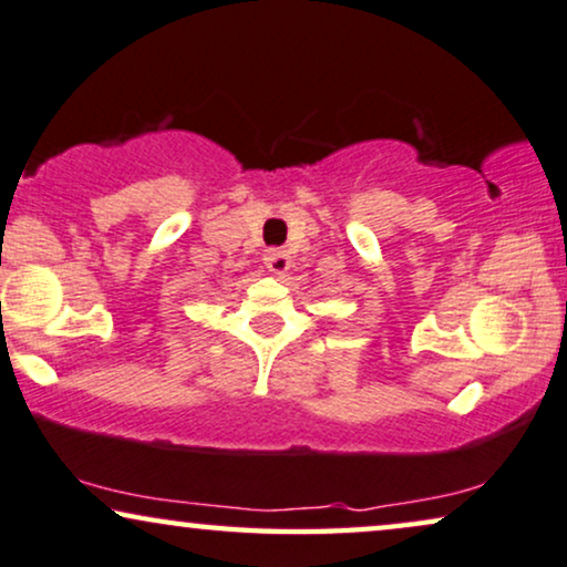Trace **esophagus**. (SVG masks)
I'll list each match as a JSON object with an SVG mask.
<instances>
[{"label":"esophagus","mask_w":567,"mask_h":567,"mask_svg":"<svg viewBox=\"0 0 567 567\" xmlns=\"http://www.w3.org/2000/svg\"><path fill=\"white\" fill-rule=\"evenodd\" d=\"M264 264H267V269L275 271V275H285V271L292 267V259L285 248H269V251L264 254Z\"/></svg>","instance_id":"34e87169"}]
</instances>
